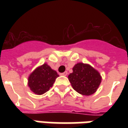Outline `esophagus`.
<instances>
[{
	"label": "esophagus",
	"instance_id": "obj_1",
	"mask_svg": "<svg viewBox=\"0 0 128 128\" xmlns=\"http://www.w3.org/2000/svg\"><path fill=\"white\" fill-rule=\"evenodd\" d=\"M67 74H68L67 71H65V72H62V73H60V75H63V76H66Z\"/></svg>",
	"mask_w": 128,
	"mask_h": 128
}]
</instances>
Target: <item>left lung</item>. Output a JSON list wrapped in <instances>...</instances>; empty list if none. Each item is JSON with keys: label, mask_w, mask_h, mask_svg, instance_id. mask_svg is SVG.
Wrapping results in <instances>:
<instances>
[{"label": "left lung", "mask_w": 128, "mask_h": 128, "mask_svg": "<svg viewBox=\"0 0 128 128\" xmlns=\"http://www.w3.org/2000/svg\"><path fill=\"white\" fill-rule=\"evenodd\" d=\"M68 80L75 90L88 96L96 92L102 82V77L91 66L78 63L72 68V72L68 75Z\"/></svg>", "instance_id": "1"}]
</instances>
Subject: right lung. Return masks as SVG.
Returning <instances> with one entry per match:
<instances>
[{"label":"right lung","instance_id":"obj_1","mask_svg":"<svg viewBox=\"0 0 128 128\" xmlns=\"http://www.w3.org/2000/svg\"><path fill=\"white\" fill-rule=\"evenodd\" d=\"M58 76L56 70L51 69L46 64H44L29 75L28 85L35 94H42L53 86Z\"/></svg>","mask_w":128,"mask_h":128}]
</instances>
